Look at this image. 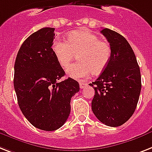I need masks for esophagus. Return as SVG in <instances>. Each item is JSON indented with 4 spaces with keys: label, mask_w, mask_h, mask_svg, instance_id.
Wrapping results in <instances>:
<instances>
[{
    "label": "esophagus",
    "mask_w": 152,
    "mask_h": 152,
    "mask_svg": "<svg viewBox=\"0 0 152 152\" xmlns=\"http://www.w3.org/2000/svg\"><path fill=\"white\" fill-rule=\"evenodd\" d=\"M87 86V84L86 83H83V82H80V87L81 89H83L84 87H86Z\"/></svg>",
    "instance_id": "obj_1"
}]
</instances>
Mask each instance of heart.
<instances>
[{
    "label": "heart",
    "instance_id": "b5f03b06",
    "mask_svg": "<svg viewBox=\"0 0 152 152\" xmlns=\"http://www.w3.org/2000/svg\"><path fill=\"white\" fill-rule=\"evenodd\" d=\"M52 50L59 65L65 68L77 55L78 62L70 65L66 74L75 80L83 79L92 72L99 74L106 68L112 56L108 41L87 30L73 31L67 35L66 41L54 40Z\"/></svg>",
    "mask_w": 152,
    "mask_h": 152
}]
</instances>
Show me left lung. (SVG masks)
<instances>
[{
  "instance_id": "1",
  "label": "left lung",
  "mask_w": 152,
  "mask_h": 152,
  "mask_svg": "<svg viewBox=\"0 0 152 152\" xmlns=\"http://www.w3.org/2000/svg\"><path fill=\"white\" fill-rule=\"evenodd\" d=\"M101 33L110 44L112 56L99 77L90 83L95 91L91 108L102 123L116 127L125 123L137 108L141 90L140 67L125 37L108 28Z\"/></svg>"
}]
</instances>
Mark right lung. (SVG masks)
Wrapping results in <instances>:
<instances>
[{
  "label": "right lung",
  "mask_w": 152,
  "mask_h": 152,
  "mask_svg": "<svg viewBox=\"0 0 152 152\" xmlns=\"http://www.w3.org/2000/svg\"><path fill=\"white\" fill-rule=\"evenodd\" d=\"M55 28L39 29L23 42L15 62L14 87L18 104L32 125L45 131L63 126L70 102L80 91L78 82L58 80L65 72L52 50Z\"/></svg>",
  "instance_id": "right-lung-1"
}]
</instances>
